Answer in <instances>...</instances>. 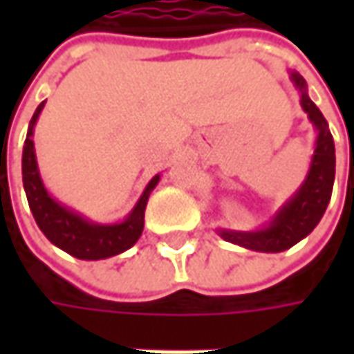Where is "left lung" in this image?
Instances as JSON below:
<instances>
[{"label":"left lung","mask_w":354,"mask_h":354,"mask_svg":"<svg viewBox=\"0 0 354 354\" xmlns=\"http://www.w3.org/2000/svg\"><path fill=\"white\" fill-rule=\"evenodd\" d=\"M292 82L301 92V108L307 112L311 124L317 129L315 151L311 157V165L307 171L304 185L260 230L254 232H238V230H218V234L238 244L242 248L256 252H283L292 248L319 225L321 216L331 201L335 181V143L329 131L327 120L323 118L319 108L307 96V84L304 76L292 71Z\"/></svg>","instance_id":"left-lung-1"}]
</instances>
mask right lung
Returning a JSON list of instances; mask_svg holds the SVG:
<instances>
[{
	"mask_svg": "<svg viewBox=\"0 0 354 354\" xmlns=\"http://www.w3.org/2000/svg\"><path fill=\"white\" fill-rule=\"evenodd\" d=\"M45 102L39 104L35 110L27 140L23 145V187L27 193L29 209L33 212L35 223L41 228V232L61 250L68 252L71 256L80 258V260H104L110 256L122 254L128 248H131L138 238L142 236L143 230V214L147 207L149 193L156 189L159 183V175H156L143 191L140 201L136 203L133 211L128 216L116 223V225H96L86 221L82 214L71 211L62 207L50 197L41 181L39 167H37V157H35V143H33V128L37 124V118L41 114Z\"/></svg>",
	"mask_w": 354,
	"mask_h": 354,
	"instance_id": "obj_1",
	"label": "right lung"
}]
</instances>
